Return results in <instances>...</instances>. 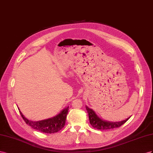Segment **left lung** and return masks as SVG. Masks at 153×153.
I'll use <instances>...</instances> for the list:
<instances>
[{
    "mask_svg": "<svg viewBox=\"0 0 153 153\" xmlns=\"http://www.w3.org/2000/svg\"><path fill=\"white\" fill-rule=\"evenodd\" d=\"M86 109L88 113L90 124L92 126L93 128L99 130H106L119 128L120 126L126 123V121L129 119V118H128V119L124 120L120 122H115V123H113V122H108L101 119V118L97 115V114H96L95 112L93 110L89 108L88 106H86Z\"/></svg>",
    "mask_w": 153,
    "mask_h": 153,
    "instance_id": "left-lung-1",
    "label": "left lung"
}]
</instances>
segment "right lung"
Wrapping results in <instances>:
<instances>
[{
  "mask_svg": "<svg viewBox=\"0 0 153 153\" xmlns=\"http://www.w3.org/2000/svg\"><path fill=\"white\" fill-rule=\"evenodd\" d=\"M20 111V110H19ZM68 111V106L64 108L59 114L54 117L40 121H32L28 120L20 111V115L25 123L34 129L45 133H54L62 129L65 124L66 118Z\"/></svg>",
  "mask_w": 153,
  "mask_h": 153,
  "instance_id": "1",
  "label": "right lung"
}]
</instances>
